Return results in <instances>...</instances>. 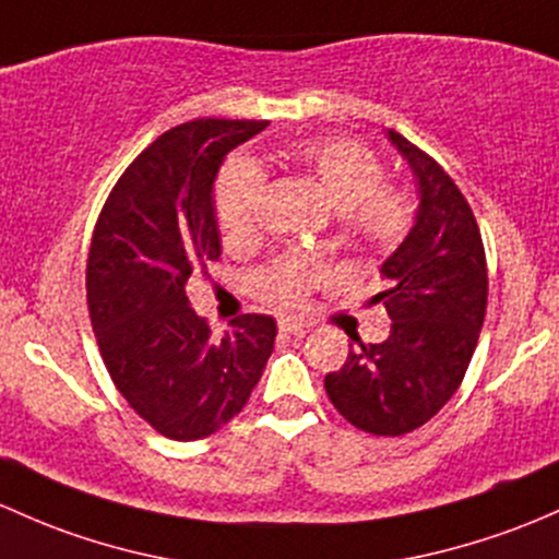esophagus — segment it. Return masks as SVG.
Wrapping results in <instances>:
<instances>
[{
  "label": "esophagus",
  "instance_id": "obj_1",
  "mask_svg": "<svg viewBox=\"0 0 559 559\" xmlns=\"http://www.w3.org/2000/svg\"><path fill=\"white\" fill-rule=\"evenodd\" d=\"M278 329L284 334H305V332H308V326L299 324L297 319H278Z\"/></svg>",
  "mask_w": 559,
  "mask_h": 559
}]
</instances>
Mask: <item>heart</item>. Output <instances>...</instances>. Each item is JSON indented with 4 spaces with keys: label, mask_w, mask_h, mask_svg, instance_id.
Instances as JSON below:
<instances>
[{
    "label": "heart",
    "mask_w": 559,
    "mask_h": 559,
    "mask_svg": "<svg viewBox=\"0 0 559 559\" xmlns=\"http://www.w3.org/2000/svg\"><path fill=\"white\" fill-rule=\"evenodd\" d=\"M292 160L313 176L332 209L340 214L350 243L364 254L396 249L413 225V201L383 185V166L364 144L350 139H310L292 150ZM264 174L249 157H235L225 166L214 190L216 222L225 243L251 246L260 235V201ZM324 267L313 260L273 262L254 275L257 295L275 305H297L321 278Z\"/></svg>",
    "instance_id": "b5f03b06"
}]
</instances>
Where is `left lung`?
<instances>
[{"label":"left lung","mask_w":559,"mask_h":559,"mask_svg":"<svg viewBox=\"0 0 559 559\" xmlns=\"http://www.w3.org/2000/svg\"><path fill=\"white\" fill-rule=\"evenodd\" d=\"M413 168L418 211L407 238L380 267L391 332L358 343L324 388L345 420L374 437H402L428 423L461 385L487 308L485 246L455 181L433 157L388 131Z\"/></svg>","instance_id":"1"}]
</instances>
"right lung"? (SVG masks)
<instances>
[{
  "label": "right lung",
  "instance_id": "right-lung-1",
  "mask_svg": "<svg viewBox=\"0 0 559 559\" xmlns=\"http://www.w3.org/2000/svg\"><path fill=\"white\" fill-rule=\"evenodd\" d=\"M264 120H192L152 141L104 203L87 254V308L117 391L163 437H211L249 402L275 321L246 313L222 337L190 308L192 270L219 260L214 181Z\"/></svg>",
  "mask_w": 559,
  "mask_h": 559
}]
</instances>
